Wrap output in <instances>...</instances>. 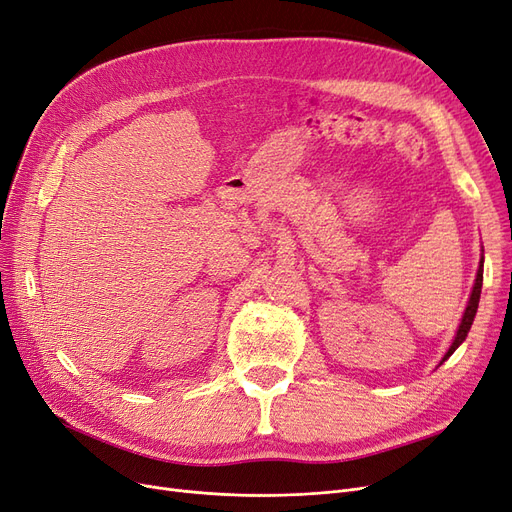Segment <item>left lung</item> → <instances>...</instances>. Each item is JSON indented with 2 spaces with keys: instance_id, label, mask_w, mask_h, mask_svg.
Returning a JSON list of instances; mask_svg holds the SVG:
<instances>
[{
  "instance_id": "left-lung-1",
  "label": "left lung",
  "mask_w": 512,
  "mask_h": 512,
  "mask_svg": "<svg viewBox=\"0 0 512 512\" xmlns=\"http://www.w3.org/2000/svg\"><path fill=\"white\" fill-rule=\"evenodd\" d=\"M481 287H483V259H481V266H479V272H477L475 287H472V295H470V301H468V306H466V312H464V316H462V325H460L458 335H456V339H453V344H451V348L447 350V354H445L443 361H447V358H449L453 352H456V348H458V346L464 342V339H466V335H468V331H470V325H472V320H475L477 308H479Z\"/></svg>"
}]
</instances>
